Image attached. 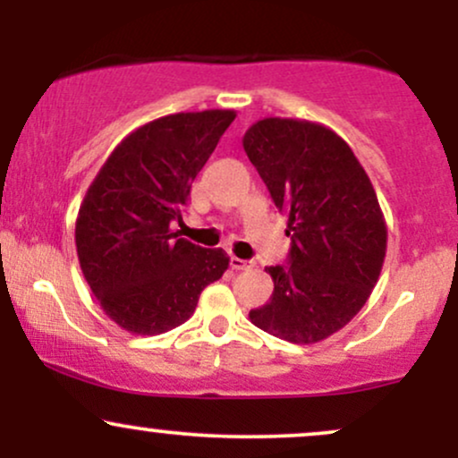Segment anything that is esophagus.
<instances>
[{"label": "esophagus", "instance_id": "1", "mask_svg": "<svg viewBox=\"0 0 458 458\" xmlns=\"http://www.w3.org/2000/svg\"><path fill=\"white\" fill-rule=\"evenodd\" d=\"M230 267H233L234 271H243V269H250L251 262L250 260H243V259H236V256H233V259H230Z\"/></svg>", "mask_w": 458, "mask_h": 458}]
</instances>
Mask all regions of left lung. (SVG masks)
Instances as JSON below:
<instances>
[{"label": "left lung", "instance_id": "1", "mask_svg": "<svg viewBox=\"0 0 458 458\" xmlns=\"http://www.w3.org/2000/svg\"><path fill=\"white\" fill-rule=\"evenodd\" d=\"M243 148L288 217L286 265L267 267L273 295L250 320L286 343L312 344L364 308L386 259L375 189L349 144L323 124L265 118Z\"/></svg>", "mask_w": 458, "mask_h": 458}]
</instances>
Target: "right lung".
Segmentation results:
<instances>
[{"label": "right lung", "instance_id": "right-lung-1", "mask_svg": "<svg viewBox=\"0 0 458 458\" xmlns=\"http://www.w3.org/2000/svg\"><path fill=\"white\" fill-rule=\"evenodd\" d=\"M233 109L163 115L115 146L79 207L83 277L114 323L140 335L182 325L230 259L178 239L193 178L213 155Z\"/></svg>", "mask_w": 458, "mask_h": 458}]
</instances>
